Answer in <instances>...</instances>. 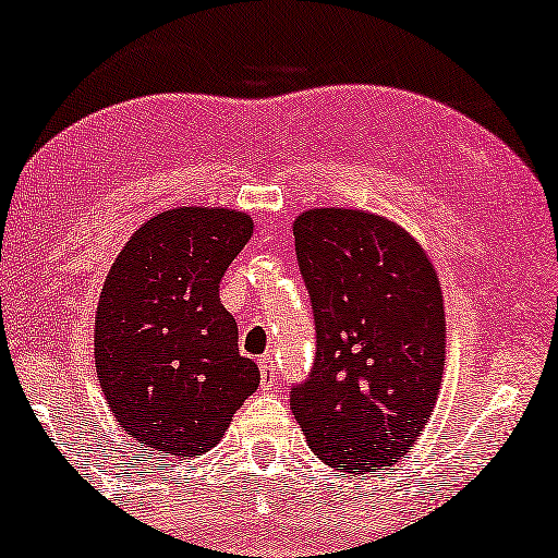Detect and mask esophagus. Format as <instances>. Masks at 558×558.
<instances>
[{
  "label": "esophagus",
  "instance_id": "34e87169",
  "mask_svg": "<svg viewBox=\"0 0 558 558\" xmlns=\"http://www.w3.org/2000/svg\"><path fill=\"white\" fill-rule=\"evenodd\" d=\"M258 371H262V386L264 388L277 386V365H274L269 355L258 357Z\"/></svg>",
  "mask_w": 558,
  "mask_h": 558
}]
</instances>
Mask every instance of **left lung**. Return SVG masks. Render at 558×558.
Wrapping results in <instances>:
<instances>
[{"label": "left lung", "instance_id": "obj_1", "mask_svg": "<svg viewBox=\"0 0 558 558\" xmlns=\"http://www.w3.org/2000/svg\"><path fill=\"white\" fill-rule=\"evenodd\" d=\"M294 251L317 353L289 388L292 414L332 468H391L439 396L447 330L437 274L403 228L363 210L302 213Z\"/></svg>", "mask_w": 558, "mask_h": 558}]
</instances>
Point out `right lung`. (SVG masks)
I'll list each match as a JSON object with an SVG mask.
<instances>
[{
    "label": "right lung",
    "mask_w": 558,
    "mask_h": 558,
    "mask_svg": "<svg viewBox=\"0 0 558 558\" xmlns=\"http://www.w3.org/2000/svg\"><path fill=\"white\" fill-rule=\"evenodd\" d=\"M251 233L246 213L165 210L129 239L106 277L96 376L117 422L149 454L208 452L258 388L218 289Z\"/></svg>",
    "instance_id": "right-lung-1"
}]
</instances>
